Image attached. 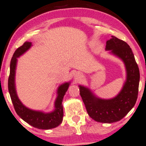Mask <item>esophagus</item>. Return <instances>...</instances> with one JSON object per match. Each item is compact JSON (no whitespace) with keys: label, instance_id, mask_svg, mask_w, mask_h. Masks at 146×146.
<instances>
[{"label":"esophagus","instance_id":"34e87169","mask_svg":"<svg viewBox=\"0 0 146 146\" xmlns=\"http://www.w3.org/2000/svg\"><path fill=\"white\" fill-rule=\"evenodd\" d=\"M74 76L76 78V79L79 80V79L82 77V74L80 72H76V74H74Z\"/></svg>","mask_w":146,"mask_h":146}]
</instances>
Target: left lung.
<instances>
[{
    "instance_id": "1",
    "label": "left lung",
    "mask_w": 146,
    "mask_h": 146,
    "mask_svg": "<svg viewBox=\"0 0 146 146\" xmlns=\"http://www.w3.org/2000/svg\"><path fill=\"white\" fill-rule=\"evenodd\" d=\"M106 43V50L123 61L127 78L122 90L111 99L97 98L86 87L79 86L80 94L87 113L97 122L111 123L122 119L131 111L136 103L139 82V70L131 48L125 41L111 36Z\"/></svg>"
}]
</instances>
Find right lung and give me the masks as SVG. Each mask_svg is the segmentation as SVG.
Here are the masks:
<instances>
[{"mask_svg": "<svg viewBox=\"0 0 146 146\" xmlns=\"http://www.w3.org/2000/svg\"><path fill=\"white\" fill-rule=\"evenodd\" d=\"M31 46V43L26 41L23 45L17 49L10 65V74L8 80V88L11 101L14 106L15 110L23 120L31 125V126L41 129H50L55 128L61 124L63 120V106L62 105L63 98L67 92L70 82H66L59 86L58 90V96L55 102V110L52 113H44L41 111H36L28 109L23 105L19 99L15 89V76L17 58L29 50Z\"/></svg>", "mask_w": 146, "mask_h": 146, "instance_id": "right-lung-1", "label": "right lung"}]
</instances>
